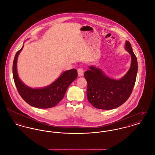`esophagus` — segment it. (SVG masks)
<instances>
[{
  "instance_id": "1",
  "label": "esophagus",
  "mask_w": 155,
  "mask_h": 155,
  "mask_svg": "<svg viewBox=\"0 0 155 155\" xmlns=\"http://www.w3.org/2000/svg\"><path fill=\"white\" fill-rule=\"evenodd\" d=\"M78 76H82L84 74V69L82 68H79V69H78Z\"/></svg>"
}]
</instances>
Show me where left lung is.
I'll use <instances>...</instances> for the list:
<instances>
[{
	"mask_svg": "<svg viewBox=\"0 0 155 155\" xmlns=\"http://www.w3.org/2000/svg\"><path fill=\"white\" fill-rule=\"evenodd\" d=\"M125 48L131 57V66L120 79L115 80L107 76L95 66H90L84 72L87 81V98L95 108L110 110L123 104L130 97L134 86L138 70L137 60L129 41Z\"/></svg>",
	"mask_w": 155,
	"mask_h": 155,
	"instance_id": "obj_1",
	"label": "left lung"
}]
</instances>
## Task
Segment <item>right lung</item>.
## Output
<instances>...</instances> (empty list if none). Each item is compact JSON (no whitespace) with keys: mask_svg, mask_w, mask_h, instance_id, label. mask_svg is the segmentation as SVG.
Returning a JSON list of instances; mask_svg holds the SVG:
<instances>
[{"mask_svg":"<svg viewBox=\"0 0 155 155\" xmlns=\"http://www.w3.org/2000/svg\"><path fill=\"white\" fill-rule=\"evenodd\" d=\"M22 47L16 53L12 71L15 84L20 96L32 107L38 108L54 107L63 98L69 85L77 78L75 69L64 71L53 84L40 89H33L24 84L18 77L16 70L17 58Z\"/></svg>","mask_w":155,"mask_h":155,"instance_id":"1","label":"right lung"}]
</instances>
